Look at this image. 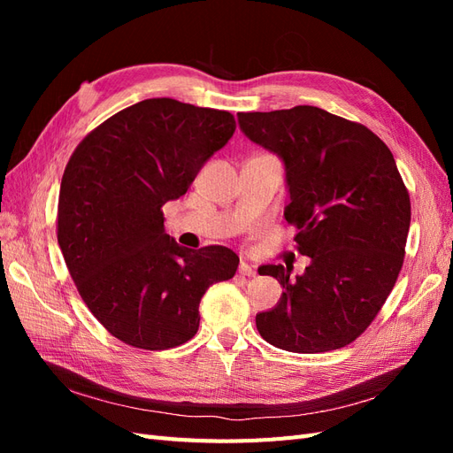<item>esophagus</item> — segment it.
Instances as JSON below:
<instances>
[{
    "instance_id": "obj_1",
    "label": "esophagus",
    "mask_w": 453,
    "mask_h": 453,
    "mask_svg": "<svg viewBox=\"0 0 453 453\" xmlns=\"http://www.w3.org/2000/svg\"><path fill=\"white\" fill-rule=\"evenodd\" d=\"M238 272H240V276H245V278H255V273H257V270L248 263H240Z\"/></svg>"
}]
</instances>
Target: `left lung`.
Returning <instances> with one entry per match:
<instances>
[{
    "instance_id": "1",
    "label": "left lung",
    "mask_w": 453,
    "mask_h": 453,
    "mask_svg": "<svg viewBox=\"0 0 453 453\" xmlns=\"http://www.w3.org/2000/svg\"><path fill=\"white\" fill-rule=\"evenodd\" d=\"M240 130L285 168L287 223L298 228L304 273L265 265L280 281L278 304L257 313L268 344L293 353L344 348L381 310L399 278L410 196L388 145L359 122L313 105L238 113Z\"/></svg>"
}]
</instances>
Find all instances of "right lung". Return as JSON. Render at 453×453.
<instances>
[{
    "mask_svg": "<svg viewBox=\"0 0 453 453\" xmlns=\"http://www.w3.org/2000/svg\"><path fill=\"white\" fill-rule=\"evenodd\" d=\"M234 130L228 111L150 98L102 122L67 162L58 245L81 298L125 344H185L198 331L203 293L236 273L234 251L181 248L162 213Z\"/></svg>",
    "mask_w": 453,
    "mask_h": 453,
    "instance_id": "add662e5",
    "label": "right lung"
}]
</instances>
